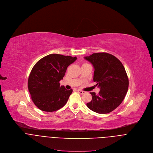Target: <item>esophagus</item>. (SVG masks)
Wrapping results in <instances>:
<instances>
[{
	"instance_id": "obj_1",
	"label": "esophagus",
	"mask_w": 153,
	"mask_h": 153,
	"mask_svg": "<svg viewBox=\"0 0 153 153\" xmlns=\"http://www.w3.org/2000/svg\"><path fill=\"white\" fill-rule=\"evenodd\" d=\"M77 91H78L80 94H83L84 93H85V91H82V90H77Z\"/></svg>"
}]
</instances>
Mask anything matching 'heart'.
I'll return each mask as SVG.
<instances>
[{"mask_svg": "<svg viewBox=\"0 0 153 153\" xmlns=\"http://www.w3.org/2000/svg\"><path fill=\"white\" fill-rule=\"evenodd\" d=\"M83 65H85V64H83Z\"/></svg>", "mask_w": 153, "mask_h": 153, "instance_id": "obj_1", "label": "heart"}]
</instances>
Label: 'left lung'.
Wrapping results in <instances>:
<instances>
[{"instance_id": "8db88e82", "label": "left lung", "mask_w": 153, "mask_h": 153, "mask_svg": "<svg viewBox=\"0 0 153 153\" xmlns=\"http://www.w3.org/2000/svg\"><path fill=\"white\" fill-rule=\"evenodd\" d=\"M84 59L93 65V80L100 88L98 94L90 93L92 100L86 106L99 114L113 111L122 102L128 91L129 81L123 65L115 56L106 53H93Z\"/></svg>"}]
</instances>
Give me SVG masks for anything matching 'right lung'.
I'll list each match as a JSON object with an SVG mask.
<instances>
[{
	"label": "right lung",
	"mask_w": 153,
	"mask_h": 153,
	"mask_svg": "<svg viewBox=\"0 0 153 153\" xmlns=\"http://www.w3.org/2000/svg\"><path fill=\"white\" fill-rule=\"evenodd\" d=\"M76 57L51 54L39 60L33 67L28 88L35 105L40 110L53 112L67 103L73 90L60 86L67 67Z\"/></svg>",
	"instance_id": "add662e5"
}]
</instances>
